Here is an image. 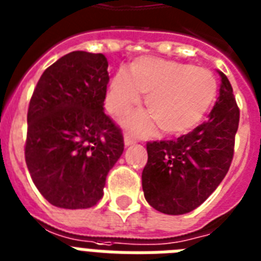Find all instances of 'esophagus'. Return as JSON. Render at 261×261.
<instances>
[{
  "label": "esophagus",
  "instance_id": "esophagus-1",
  "mask_svg": "<svg viewBox=\"0 0 261 261\" xmlns=\"http://www.w3.org/2000/svg\"><path fill=\"white\" fill-rule=\"evenodd\" d=\"M133 143H135V138H133L131 135H128V134L124 135V145L130 146V145H133Z\"/></svg>",
  "mask_w": 261,
  "mask_h": 261
}]
</instances>
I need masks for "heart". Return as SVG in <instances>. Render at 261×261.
Segmentation results:
<instances>
[{
	"label": "heart",
	"instance_id": "1",
	"mask_svg": "<svg viewBox=\"0 0 261 261\" xmlns=\"http://www.w3.org/2000/svg\"><path fill=\"white\" fill-rule=\"evenodd\" d=\"M213 73L205 68L156 57H141L126 69H119L110 83L107 107L112 114H123L146 95V107L166 134H182L200 123L216 96ZM138 135L150 134L154 120L145 112H135L124 120Z\"/></svg>",
	"mask_w": 261,
	"mask_h": 261
}]
</instances>
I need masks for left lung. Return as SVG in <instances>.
<instances>
[{
  "instance_id": "left-lung-1",
  "label": "left lung",
  "mask_w": 261,
  "mask_h": 261,
  "mask_svg": "<svg viewBox=\"0 0 261 261\" xmlns=\"http://www.w3.org/2000/svg\"><path fill=\"white\" fill-rule=\"evenodd\" d=\"M219 100L207 120L175 141L147 142V164L142 171L146 201L165 215H185L217 189L229 170L239 128L229 80L221 71Z\"/></svg>"
}]
</instances>
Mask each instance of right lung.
Wrapping results in <instances>:
<instances>
[{
	"mask_svg": "<svg viewBox=\"0 0 261 261\" xmlns=\"http://www.w3.org/2000/svg\"><path fill=\"white\" fill-rule=\"evenodd\" d=\"M107 68L105 55L71 52L44 71L29 101L25 162L57 207L96 205L124 150L122 130L103 109Z\"/></svg>",
	"mask_w": 261,
	"mask_h": 261,
	"instance_id": "right-lung-1",
	"label": "right lung"
}]
</instances>
